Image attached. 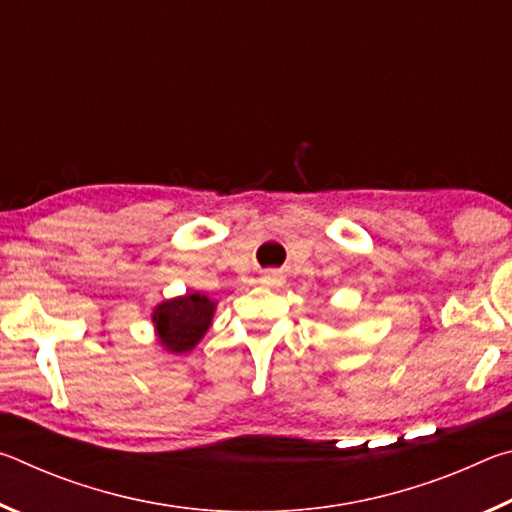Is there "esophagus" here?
Returning a JSON list of instances; mask_svg holds the SVG:
<instances>
[{
    "instance_id": "34e87169",
    "label": "esophagus",
    "mask_w": 512,
    "mask_h": 512,
    "mask_svg": "<svg viewBox=\"0 0 512 512\" xmlns=\"http://www.w3.org/2000/svg\"><path fill=\"white\" fill-rule=\"evenodd\" d=\"M284 282V277L280 271H264L262 277H259V284H264V287H280V284Z\"/></svg>"
}]
</instances>
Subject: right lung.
Returning a JSON list of instances; mask_svg holds the SVG:
<instances>
[{"label": "right lung", "instance_id": "1", "mask_svg": "<svg viewBox=\"0 0 512 512\" xmlns=\"http://www.w3.org/2000/svg\"><path fill=\"white\" fill-rule=\"evenodd\" d=\"M214 309L216 302L198 291L160 302L151 318L162 348L173 354L192 350L210 329Z\"/></svg>", "mask_w": 512, "mask_h": 512}]
</instances>
